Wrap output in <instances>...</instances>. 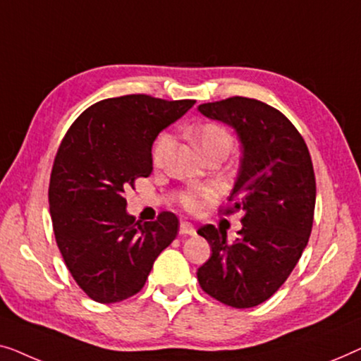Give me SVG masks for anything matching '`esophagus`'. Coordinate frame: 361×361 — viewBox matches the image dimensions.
<instances>
[{
  "label": "esophagus",
  "mask_w": 361,
  "mask_h": 361,
  "mask_svg": "<svg viewBox=\"0 0 361 361\" xmlns=\"http://www.w3.org/2000/svg\"><path fill=\"white\" fill-rule=\"evenodd\" d=\"M180 233L181 235H196V229H195V226L190 224V222H181Z\"/></svg>",
  "instance_id": "1"
}]
</instances>
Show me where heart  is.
<instances>
[{
	"label": "heart",
	"mask_w": 361,
	"mask_h": 361,
	"mask_svg": "<svg viewBox=\"0 0 361 361\" xmlns=\"http://www.w3.org/2000/svg\"><path fill=\"white\" fill-rule=\"evenodd\" d=\"M191 137L207 159H211V157L214 155H227L232 147V137L229 134V130L216 123L201 124L200 128L192 130ZM171 144H173V139H171L170 134H161L159 139H157L154 152H152V159H154L155 165L164 164L166 155H169V152L171 149ZM204 195H207L206 191L185 192V195L181 196L183 206L190 211H197L202 204L201 197Z\"/></svg>",
	"instance_id": "b5f03b06"
}]
</instances>
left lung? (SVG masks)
I'll list each match as a JSON object with an SVG mask.
<instances>
[{"label": "left lung", "mask_w": 361, "mask_h": 361, "mask_svg": "<svg viewBox=\"0 0 361 361\" xmlns=\"http://www.w3.org/2000/svg\"><path fill=\"white\" fill-rule=\"evenodd\" d=\"M197 109L235 130L242 145L232 206L226 209L240 212L242 229L233 243L214 226L197 231L212 252L197 268V281L227 306H258L288 280L311 235L316 206L311 155L286 116L262 101L233 96Z\"/></svg>", "instance_id": "1"}]
</instances>
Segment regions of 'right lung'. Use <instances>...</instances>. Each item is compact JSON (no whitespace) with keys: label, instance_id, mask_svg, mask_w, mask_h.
<instances>
[{"label":"right lung","instance_id":"right-lung-1","mask_svg":"<svg viewBox=\"0 0 361 361\" xmlns=\"http://www.w3.org/2000/svg\"><path fill=\"white\" fill-rule=\"evenodd\" d=\"M196 101L128 94L96 103L63 137L49 186L54 233L65 265L96 302L113 304L144 288L154 262L178 233V217L140 222L124 190L154 170L152 145Z\"/></svg>","mask_w":361,"mask_h":361}]
</instances>
